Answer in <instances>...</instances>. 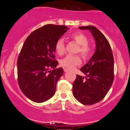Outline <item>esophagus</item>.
Here are the masks:
<instances>
[{"label":"esophagus","mask_w":130,"mask_h":130,"mask_svg":"<svg viewBox=\"0 0 130 130\" xmlns=\"http://www.w3.org/2000/svg\"><path fill=\"white\" fill-rule=\"evenodd\" d=\"M64 71L65 72H68V71H69V69H67V68H64Z\"/></svg>","instance_id":"obj_1"}]
</instances>
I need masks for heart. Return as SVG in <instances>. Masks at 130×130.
Segmentation results:
<instances>
[{"label": "heart", "instance_id": "b5f03b06", "mask_svg": "<svg viewBox=\"0 0 130 130\" xmlns=\"http://www.w3.org/2000/svg\"><path fill=\"white\" fill-rule=\"evenodd\" d=\"M72 40L75 41L78 45L77 52H80L84 58H87L91 52V48L88 43V38L84 34L75 32L70 36ZM55 51L59 55H62L64 53L66 48L65 45L62 39H59L56 41L55 46ZM81 59L79 55H67L63 59H61L60 63L61 66L68 69H72L75 66L80 63Z\"/></svg>", "mask_w": 130, "mask_h": 130}]
</instances>
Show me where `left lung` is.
I'll use <instances>...</instances> for the list:
<instances>
[{"label": "left lung", "instance_id": "obj_1", "mask_svg": "<svg viewBox=\"0 0 130 130\" xmlns=\"http://www.w3.org/2000/svg\"><path fill=\"white\" fill-rule=\"evenodd\" d=\"M78 28L91 32L96 50L90 61L80 69L86 76L77 75L72 93L82 104L91 105L103 100L111 87L114 78L113 53L107 39L96 27L87 26Z\"/></svg>", "mask_w": 130, "mask_h": 130}]
</instances>
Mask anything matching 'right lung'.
<instances>
[{"label": "right lung", "instance_id": "right-lung-1", "mask_svg": "<svg viewBox=\"0 0 130 130\" xmlns=\"http://www.w3.org/2000/svg\"><path fill=\"white\" fill-rule=\"evenodd\" d=\"M68 29L66 26L46 24L33 31L23 44L17 61L18 85L34 102L43 103L55 94L64 72L62 68H56L55 43Z\"/></svg>", "mask_w": 130, "mask_h": 130}]
</instances>
